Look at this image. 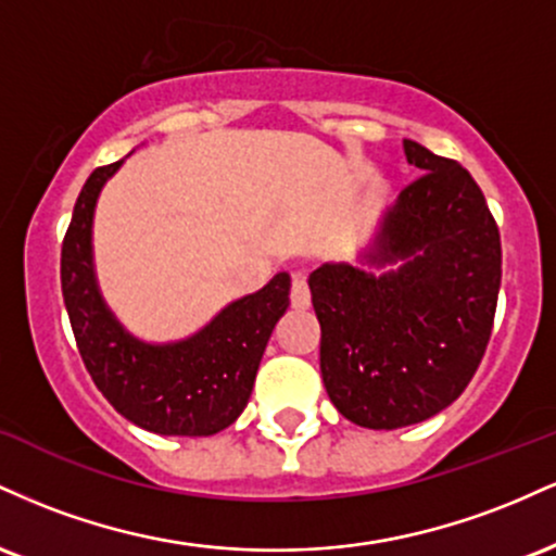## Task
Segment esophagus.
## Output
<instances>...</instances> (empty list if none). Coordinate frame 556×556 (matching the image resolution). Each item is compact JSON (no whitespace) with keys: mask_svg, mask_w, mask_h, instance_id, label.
<instances>
[{"mask_svg":"<svg viewBox=\"0 0 556 556\" xmlns=\"http://www.w3.org/2000/svg\"><path fill=\"white\" fill-rule=\"evenodd\" d=\"M290 300H292V305H295V308H308V305H311V290H308V282H305L303 271L292 274Z\"/></svg>","mask_w":556,"mask_h":556,"instance_id":"esophagus-1","label":"esophagus"}]
</instances>
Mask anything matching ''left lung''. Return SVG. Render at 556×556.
Masks as SVG:
<instances>
[{
	"mask_svg": "<svg viewBox=\"0 0 556 556\" xmlns=\"http://www.w3.org/2000/svg\"><path fill=\"white\" fill-rule=\"evenodd\" d=\"M424 169L384 214L374 266L324 264L308 277L321 324V379L337 410L363 429L437 416L473 379L494 327L500 227L470 172L402 140Z\"/></svg>",
	"mask_w": 556,
	"mask_h": 556,
	"instance_id": "obj_1",
	"label": "left lung"
}]
</instances>
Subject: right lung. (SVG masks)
Returning a JSON list of instances; mask_svg holds the SVG:
<instances>
[{"instance_id": "1", "label": "right lung", "mask_w": 556, "mask_h": 556, "mask_svg": "<svg viewBox=\"0 0 556 556\" xmlns=\"http://www.w3.org/2000/svg\"><path fill=\"white\" fill-rule=\"evenodd\" d=\"M123 162L91 172L62 240V298L80 358L119 416L162 437H212L248 400L266 342L290 305V277L229 303L182 342L149 344L127 334L96 287L91 225L96 198Z\"/></svg>"}]
</instances>
